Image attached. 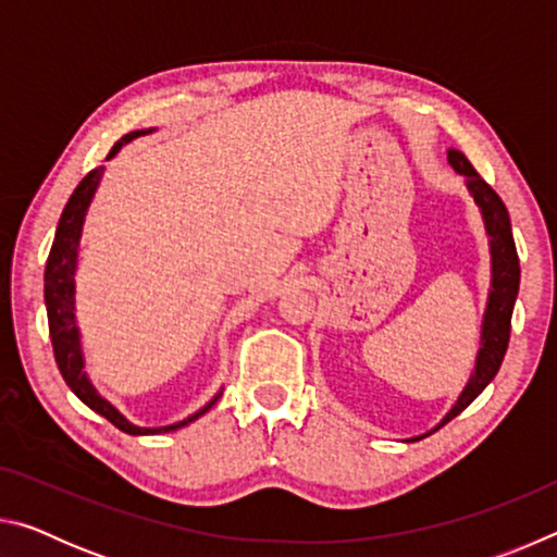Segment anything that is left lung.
Instances as JSON below:
<instances>
[{
    "label": "left lung",
    "mask_w": 557,
    "mask_h": 557,
    "mask_svg": "<svg viewBox=\"0 0 557 557\" xmlns=\"http://www.w3.org/2000/svg\"><path fill=\"white\" fill-rule=\"evenodd\" d=\"M447 162L457 174L465 176L467 191L479 206V213H482L484 231L488 235V256H492V287H488L476 363L465 385V391L459 393L457 403L451 405V410L440 420L437 428H432L420 437H410L408 442H418L422 437L432 435V432L440 430L442 425H447L451 418H457V414L465 410L488 383L494 381V375L498 373V369H502V361L506 356L508 336H511V314L518 297V282H521V268H518L511 219H508L504 201L498 199L494 188L476 174V169L469 164V159L461 154L459 149H449Z\"/></svg>",
    "instance_id": "obj_1"
}]
</instances>
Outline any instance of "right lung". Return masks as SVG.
<instances>
[{
  "mask_svg": "<svg viewBox=\"0 0 557 557\" xmlns=\"http://www.w3.org/2000/svg\"><path fill=\"white\" fill-rule=\"evenodd\" d=\"M149 132H154V127L129 132V135L122 137L120 143H115V147L110 149L108 159L115 157L122 147L132 143V139L149 135ZM102 172H106V166L92 169V172L83 178L78 186H75L73 196L61 213L49 260H46L44 299H46V314H49V334L53 344V356H55V363H59L63 381L69 383V388L78 395L90 410L102 414V418L110 420L117 430L127 432V435H159V432H172L188 425V422H194L196 418H201L203 412H209L213 408L223 391L215 393L201 410L188 414V418L182 422H174V425H164V428H139V425H132L125 414H122L110 400L102 398V395L96 391V385L90 383L86 373V356H83V346H81V329H78V322H75V270H78L83 223H86V213L90 209L92 196L98 191Z\"/></svg>",
  "mask_w": 557,
  "mask_h": 557,
  "instance_id": "add662e5",
  "label": "right lung"
}]
</instances>
